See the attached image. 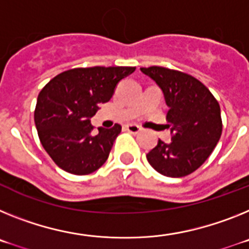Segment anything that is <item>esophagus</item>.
I'll return each mask as SVG.
<instances>
[{
	"mask_svg": "<svg viewBox=\"0 0 249 249\" xmlns=\"http://www.w3.org/2000/svg\"><path fill=\"white\" fill-rule=\"evenodd\" d=\"M125 129H126V130L129 131V133H131V134H138L140 130H142V127H140L139 125H137V124L125 125Z\"/></svg>",
	"mask_w": 249,
	"mask_h": 249,
	"instance_id": "34e87169",
	"label": "esophagus"
}]
</instances>
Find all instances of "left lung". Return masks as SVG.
<instances>
[{
  "label": "left lung",
  "mask_w": 249,
  "mask_h": 249,
  "mask_svg": "<svg viewBox=\"0 0 249 249\" xmlns=\"http://www.w3.org/2000/svg\"><path fill=\"white\" fill-rule=\"evenodd\" d=\"M163 90L169 107L166 120L172 142L159 140L146 154L158 173L181 178L196 172L214 150L222 135L218 101L199 80L192 75L161 66L140 69Z\"/></svg>",
  "instance_id": "8db88e82"
}]
</instances>
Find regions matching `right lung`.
<instances>
[{"instance_id":"add662e5","label":"right lung","mask_w":249,"mask_h":249,"mask_svg":"<svg viewBox=\"0 0 249 249\" xmlns=\"http://www.w3.org/2000/svg\"><path fill=\"white\" fill-rule=\"evenodd\" d=\"M135 71L130 66H94L64 71L38 94L35 124L40 142L55 164L75 176H86L107 161L122 126H94L90 119L99 105L111 99L122 79Z\"/></svg>"}]
</instances>
